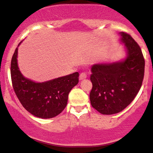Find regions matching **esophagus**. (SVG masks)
I'll return each mask as SVG.
<instances>
[{"mask_svg":"<svg viewBox=\"0 0 153 153\" xmlns=\"http://www.w3.org/2000/svg\"><path fill=\"white\" fill-rule=\"evenodd\" d=\"M87 78V75H86V73H81L80 74V77H79V79H80V80H84V79H85Z\"/></svg>","mask_w":153,"mask_h":153,"instance_id":"esophagus-1","label":"esophagus"}]
</instances>
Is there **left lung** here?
I'll use <instances>...</instances> for the list:
<instances>
[{
	"label": "left lung",
	"instance_id": "obj_1",
	"mask_svg": "<svg viewBox=\"0 0 153 153\" xmlns=\"http://www.w3.org/2000/svg\"><path fill=\"white\" fill-rule=\"evenodd\" d=\"M127 57L123 62L96 64L91 68V106L102 114L122 111L134 99L143 84L145 59L131 35L121 32Z\"/></svg>",
	"mask_w": 153,
	"mask_h": 153
}]
</instances>
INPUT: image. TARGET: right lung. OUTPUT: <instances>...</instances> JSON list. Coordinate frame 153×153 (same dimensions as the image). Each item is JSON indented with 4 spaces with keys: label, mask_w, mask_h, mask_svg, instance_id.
Wrapping results in <instances>:
<instances>
[{
    "label": "right lung",
    "mask_w": 153,
    "mask_h": 153,
    "mask_svg": "<svg viewBox=\"0 0 153 153\" xmlns=\"http://www.w3.org/2000/svg\"><path fill=\"white\" fill-rule=\"evenodd\" d=\"M17 54L18 48L11 59L10 76L13 90L22 106L31 114L42 119L59 114L67 106L70 91L78 83L79 73L76 72L50 81L35 82L24 78L19 71Z\"/></svg>",
    "instance_id": "obj_1"
}]
</instances>
